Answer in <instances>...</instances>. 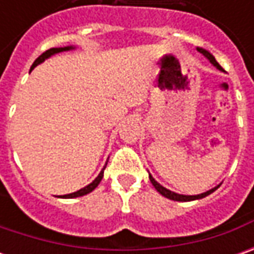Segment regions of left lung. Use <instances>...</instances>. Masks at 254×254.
<instances>
[{"mask_svg":"<svg viewBox=\"0 0 254 254\" xmlns=\"http://www.w3.org/2000/svg\"><path fill=\"white\" fill-rule=\"evenodd\" d=\"M198 49V52L202 54L208 61H209L210 64H213L216 69H219V70H223L222 69V66H220L218 62H216V59L213 58V55L209 54L208 51H205V49H202V48H196ZM148 177H150V181H151V184L154 185V188L158 190L160 193H161L162 196H165V198H168V199H172V200H178V202H190V200H195V199H202V198H205V196H208L210 195L212 192H215V190H218L220 187V184L218 187H215V188H212V190H206V192H203V193H199V195H181V193H177V192H172V190H167V188H164L161 184H158L157 181L152 178L151 174H148Z\"/></svg>","mask_w":254,"mask_h":254,"instance_id":"obj_1","label":"left lung"}]
</instances>
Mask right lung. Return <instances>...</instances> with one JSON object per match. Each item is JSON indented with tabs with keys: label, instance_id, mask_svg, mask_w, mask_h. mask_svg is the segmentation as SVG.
Segmentation results:
<instances>
[{
	"label": "right lung",
	"instance_id": "right-lung-1",
	"mask_svg": "<svg viewBox=\"0 0 254 254\" xmlns=\"http://www.w3.org/2000/svg\"><path fill=\"white\" fill-rule=\"evenodd\" d=\"M72 49H74V46H64V48H51V49H48L46 52H44V54L41 55L36 61L34 62V64H32V67H31V70L34 69V67H36L39 64H42L45 59H48V58H51V56H54V55L56 54H61V52H66V51H72ZM106 165H107V162H106ZM106 165L103 167V170L100 171V174L94 178V181L93 182H90L89 185H86L84 188H82V190H76V192H72V193H67V195H61V198H64V199H72V198H77V196H83V195H87V193H90L93 190H96L97 188V185L100 184V181H102L103 178V174H104V168H106Z\"/></svg>",
	"mask_w": 254,
	"mask_h": 254
}]
</instances>
